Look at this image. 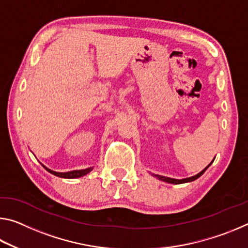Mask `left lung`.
<instances>
[{"instance_id": "8db88e82", "label": "left lung", "mask_w": 248, "mask_h": 248, "mask_svg": "<svg viewBox=\"0 0 248 248\" xmlns=\"http://www.w3.org/2000/svg\"><path fill=\"white\" fill-rule=\"evenodd\" d=\"M211 163H212V162H211ZM210 165H211V164H209L207 167H205V169H204L203 170H201L200 173H199V174H197L196 176H192V177H189V178H185V179H174V178L164 177V176H159V175H154V176H155V177H157L158 179L163 180V182L170 183V184H184V183H189V182H192V180H195V179H197V178H199L200 176L204 173L205 170H207Z\"/></svg>"}]
</instances>
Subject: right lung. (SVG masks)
Returning a JSON list of instances; mask_svg holds the SVG:
<instances>
[{"label":"right lung","mask_w":248,"mask_h":248,"mask_svg":"<svg viewBox=\"0 0 248 248\" xmlns=\"http://www.w3.org/2000/svg\"><path fill=\"white\" fill-rule=\"evenodd\" d=\"M44 167L49 171V173H51L52 175H56V176H58V177H61V178H78V177H82V176H84V175L89 174L90 171L93 170V169H92V167H90V169H86V170L66 171V173H58V171H53L51 170L47 169V167H46V166H44Z\"/></svg>","instance_id":"obj_1"}]
</instances>
